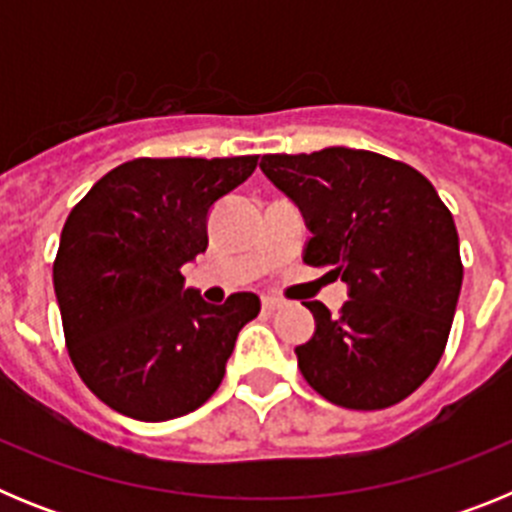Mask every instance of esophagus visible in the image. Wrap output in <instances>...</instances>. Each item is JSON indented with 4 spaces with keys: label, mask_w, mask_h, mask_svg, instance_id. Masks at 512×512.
<instances>
[{
    "label": "esophagus",
    "mask_w": 512,
    "mask_h": 512,
    "mask_svg": "<svg viewBox=\"0 0 512 512\" xmlns=\"http://www.w3.org/2000/svg\"><path fill=\"white\" fill-rule=\"evenodd\" d=\"M261 307H264L266 312L282 310V307H284V300H279V297H264V300H261Z\"/></svg>",
    "instance_id": "esophagus-1"
}]
</instances>
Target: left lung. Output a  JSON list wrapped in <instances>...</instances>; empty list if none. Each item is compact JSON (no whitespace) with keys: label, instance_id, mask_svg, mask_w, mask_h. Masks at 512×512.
Masks as SVG:
<instances>
[{"label":"left lung","instance_id":"obj_1","mask_svg":"<svg viewBox=\"0 0 512 512\" xmlns=\"http://www.w3.org/2000/svg\"><path fill=\"white\" fill-rule=\"evenodd\" d=\"M259 166L305 217V264L348 287L338 315L305 302L315 333L295 348L302 377L351 410L413 395L443 356L464 277L449 207L420 171L372 151L269 153Z\"/></svg>","mask_w":512,"mask_h":512}]
</instances>
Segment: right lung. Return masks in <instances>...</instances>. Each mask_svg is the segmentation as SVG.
<instances>
[{"label":"right lung","instance_id":"right-lung-1","mask_svg":"<svg viewBox=\"0 0 512 512\" xmlns=\"http://www.w3.org/2000/svg\"><path fill=\"white\" fill-rule=\"evenodd\" d=\"M259 156L135 158L71 210L53 264L66 346L89 390L146 423L205 405L235 338L261 310L253 292L210 305L182 266L207 248L212 205Z\"/></svg>","mask_w":512,"mask_h":512}]
</instances>
